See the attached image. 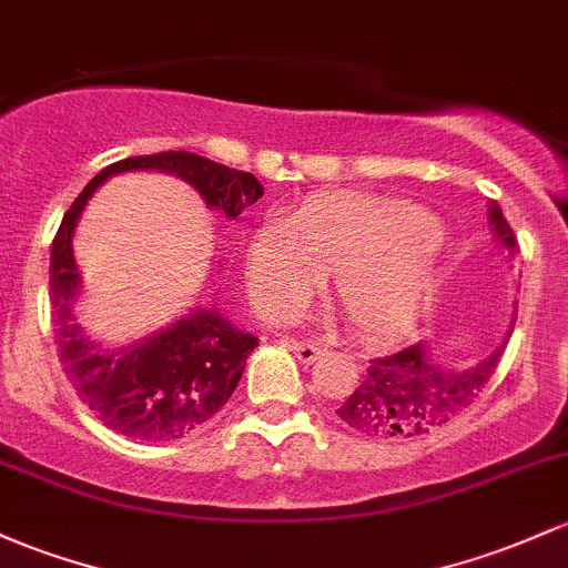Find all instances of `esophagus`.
Here are the masks:
<instances>
[{"instance_id": "34e87169", "label": "esophagus", "mask_w": 568, "mask_h": 568, "mask_svg": "<svg viewBox=\"0 0 568 568\" xmlns=\"http://www.w3.org/2000/svg\"><path fill=\"white\" fill-rule=\"evenodd\" d=\"M285 345H288V351L296 355L302 364H313V361L321 355V345H315V342H304V339H285Z\"/></svg>"}]
</instances>
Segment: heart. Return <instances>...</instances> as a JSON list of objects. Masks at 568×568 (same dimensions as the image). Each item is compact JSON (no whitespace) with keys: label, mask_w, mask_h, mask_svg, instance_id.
Wrapping results in <instances>:
<instances>
[{"label":"heart","mask_w":568,"mask_h":568,"mask_svg":"<svg viewBox=\"0 0 568 568\" xmlns=\"http://www.w3.org/2000/svg\"><path fill=\"white\" fill-rule=\"evenodd\" d=\"M334 272L332 298L361 339H388L432 304L442 274V226L402 199L326 196L294 221L266 217L247 245L253 307L296 315Z\"/></svg>","instance_id":"1"}]
</instances>
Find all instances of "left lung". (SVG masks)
I'll use <instances>...</instances> for the list:
<instances>
[{
  "instance_id": "1",
  "label": "left lung",
  "mask_w": 568,
  "mask_h": 568,
  "mask_svg": "<svg viewBox=\"0 0 568 568\" xmlns=\"http://www.w3.org/2000/svg\"><path fill=\"white\" fill-rule=\"evenodd\" d=\"M488 223L507 258H515L520 247L496 202L488 204ZM507 336L494 353L460 369L439 361L428 342H415L407 351L375 358L353 394L339 404L336 415L366 436L409 439L436 432L464 413L485 388L507 347Z\"/></svg>"
}]
</instances>
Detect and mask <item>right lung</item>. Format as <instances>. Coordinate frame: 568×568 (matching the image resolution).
<instances>
[{"label":"right lung","instance_id":"right-lung-1","mask_svg":"<svg viewBox=\"0 0 568 568\" xmlns=\"http://www.w3.org/2000/svg\"><path fill=\"white\" fill-rule=\"evenodd\" d=\"M123 172H166L189 183L207 210L229 221L264 196L251 172L229 170L204 155L164 151L115 161L80 191L51 247V310L59 358L80 402L104 426L129 439L172 442L207 423L234 394L258 336L242 332L217 310L199 304L166 326L126 342L102 345L83 332L74 304L83 294L72 236L85 204L104 180Z\"/></svg>","mask_w":568,"mask_h":568}]
</instances>
